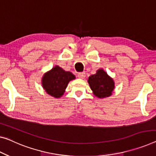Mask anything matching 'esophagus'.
I'll use <instances>...</instances> for the list:
<instances>
[{"label": "esophagus", "instance_id": "obj_1", "mask_svg": "<svg viewBox=\"0 0 156 156\" xmlns=\"http://www.w3.org/2000/svg\"><path fill=\"white\" fill-rule=\"evenodd\" d=\"M78 77L80 79H84L85 77V73H79L78 74Z\"/></svg>", "mask_w": 156, "mask_h": 156}]
</instances>
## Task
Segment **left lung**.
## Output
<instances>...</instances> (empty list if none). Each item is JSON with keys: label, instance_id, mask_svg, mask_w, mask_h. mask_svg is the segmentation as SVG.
Instances as JSON below:
<instances>
[{"label": "left lung", "instance_id": "obj_1", "mask_svg": "<svg viewBox=\"0 0 156 156\" xmlns=\"http://www.w3.org/2000/svg\"><path fill=\"white\" fill-rule=\"evenodd\" d=\"M87 82L93 94L99 99L110 97L115 88L113 79L102 69H98L96 73L90 76Z\"/></svg>", "mask_w": 156, "mask_h": 156}]
</instances>
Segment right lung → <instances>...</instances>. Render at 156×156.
Returning <instances> with one entry per match:
<instances>
[{"label":"right lung","mask_w":156,"mask_h":156,"mask_svg":"<svg viewBox=\"0 0 156 156\" xmlns=\"http://www.w3.org/2000/svg\"><path fill=\"white\" fill-rule=\"evenodd\" d=\"M76 79V76L70 71H66L59 66H55L42 78L41 84L43 90L50 96L60 98L66 90L69 83Z\"/></svg>","instance_id":"1"}]
</instances>
